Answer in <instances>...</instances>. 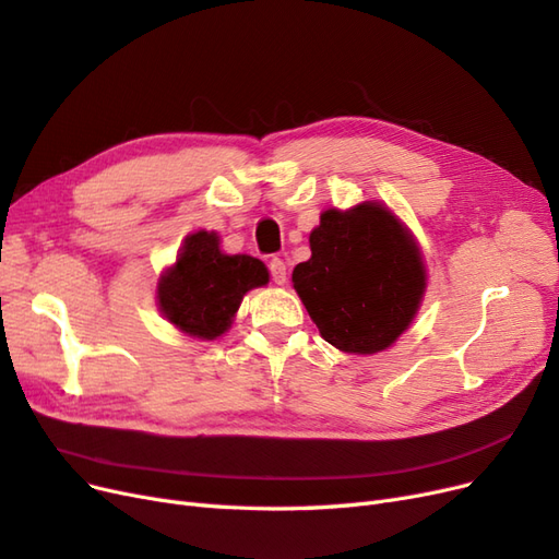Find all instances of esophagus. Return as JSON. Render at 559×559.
I'll use <instances>...</instances> for the list:
<instances>
[{"label": "esophagus", "instance_id": "34e87169", "mask_svg": "<svg viewBox=\"0 0 559 559\" xmlns=\"http://www.w3.org/2000/svg\"><path fill=\"white\" fill-rule=\"evenodd\" d=\"M267 267H270V277H273L275 284L284 286L286 280H289V273H286V263L282 259H273L267 263Z\"/></svg>", "mask_w": 559, "mask_h": 559}]
</instances>
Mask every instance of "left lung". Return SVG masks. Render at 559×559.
Returning <instances> with one entry per match:
<instances>
[{
  "instance_id": "8db88e82",
  "label": "left lung",
  "mask_w": 559,
  "mask_h": 559,
  "mask_svg": "<svg viewBox=\"0 0 559 559\" xmlns=\"http://www.w3.org/2000/svg\"><path fill=\"white\" fill-rule=\"evenodd\" d=\"M310 261L298 263L292 280L326 343L376 354L408 329L427 273L392 212L376 202L326 210L310 233Z\"/></svg>"
}]
</instances>
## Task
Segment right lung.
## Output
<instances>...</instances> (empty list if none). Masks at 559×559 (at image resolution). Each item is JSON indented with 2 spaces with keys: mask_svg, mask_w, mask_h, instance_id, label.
Instances as JSON below:
<instances>
[{
  "mask_svg": "<svg viewBox=\"0 0 559 559\" xmlns=\"http://www.w3.org/2000/svg\"><path fill=\"white\" fill-rule=\"evenodd\" d=\"M267 284V267L247 253L228 257L216 233L200 230L186 238L177 263L158 284L163 314L183 333L214 341L228 331L245 294Z\"/></svg>",
  "mask_w": 559,
  "mask_h": 559,
  "instance_id": "1",
  "label": "right lung"
}]
</instances>
